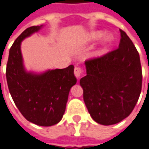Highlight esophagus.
I'll list each match as a JSON object with an SVG mask.
<instances>
[{
	"instance_id": "esophagus-1",
	"label": "esophagus",
	"mask_w": 149,
	"mask_h": 149,
	"mask_svg": "<svg viewBox=\"0 0 149 149\" xmlns=\"http://www.w3.org/2000/svg\"><path fill=\"white\" fill-rule=\"evenodd\" d=\"M83 69H82L81 67H79V66H77L75 67L74 68V74L76 76V77L80 78L83 75Z\"/></svg>"
}]
</instances>
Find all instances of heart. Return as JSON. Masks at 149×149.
I'll list each match as a JSON object with an SVG mask.
<instances>
[{
    "instance_id": "obj_1",
    "label": "heart",
    "mask_w": 149,
    "mask_h": 149,
    "mask_svg": "<svg viewBox=\"0 0 149 149\" xmlns=\"http://www.w3.org/2000/svg\"><path fill=\"white\" fill-rule=\"evenodd\" d=\"M101 36H102V33H101V32H98V31H96V32H93L92 34L90 35V38H91L92 40H96L97 38H99ZM111 38L110 36H108V35L105 36L103 38V39H102V45H107L109 42H111Z\"/></svg>"
}]
</instances>
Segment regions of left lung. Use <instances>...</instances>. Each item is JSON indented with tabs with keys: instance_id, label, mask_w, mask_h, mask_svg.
Returning a JSON list of instances; mask_svg holds the SVG:
<instances>
[{
	"instance_id": "1",
	"label": "left lung",
	"mask_w": 149,
	"mask_h": 149,
	"mask_svg": "<svg viewBox=\"0 0 149 149\" xmlns=\"http://www.w3.org/2000/svg\"><path fill=\"white\" fill-rule=\"evenodd\" d=\"M117 49L85 61L86 76L80 80L83 98L93 119L113 125L129 116L142 88L140 55L132 41L120 30Z\"/></svg>"
}]
</instances>
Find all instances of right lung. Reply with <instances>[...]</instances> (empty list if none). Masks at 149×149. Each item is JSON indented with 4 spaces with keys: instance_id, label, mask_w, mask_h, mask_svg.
<instances>
[{
    "instance_id": "add662e5",
    "label": "right lung",
    "mask_w": 149,
    "mask_h": 149,
    "mask_svg": "<svg viewBox=\"0 0 149 149\" xmlns=\"http://www.w3.org/2000/svg\"><path fill=\"white\" fill-rule=\"evenodd\" d=\"M41 26L27 28L14 41L9 49L6 80L13 102L25 118L36 125L49 127L61 120L77 78L73 65L42 74L26 72L24 69L21 42Z\"/></svg>"
}]
</instances>
